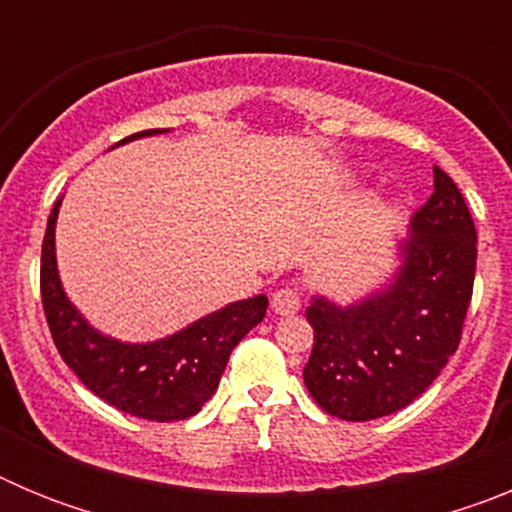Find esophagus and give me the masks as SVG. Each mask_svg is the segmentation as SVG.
I'll list each match as a JSON object with an SVG mask.
<instances>
[{
    "label": "esophagus",
    "mask_w": 512,
    "mask_h": 512,
    "mask_svg": "<svg viewBox=\"0 0 512 512\" xmlns=\"http://www.w3.org/2000/svg\"><path fill=\"white\" fill-rule=\"evenodd\" d=\"M271 310L277 312V315H295L300 310V295H297L295 289H277L274 295H271Z\"/></svg>",
    "instance_id": "esophagus-1"
}]
</instances>
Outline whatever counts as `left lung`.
<instances>
[{
	"label": "left lung",
	"mask_w": 512,
	"mask_h": 512,
	"mask_svg": "<svg viewBox=\"0 0 512 512\" xmlns=\"http://www.w3.org/2000/svg\"><path fill=\"white\" fill-rule=\"evenodd\" d=\"M390 274L351 302L310 297L315 330L307 392L341 420L392 415L423 395L461 338L472 300L477 233L451 176L433 166V194L397 243Z\"/></svg>",
	"instance_id": "obj_1"
}]
</instances>
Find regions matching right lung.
Here are the masks:
<instances>
[{"label":"right lung","instance_id":"right-lung-1","mask_svg":"<svg viewBox=\"0 0 512 512\" xmlns=\"http://www.w3.org/2000/svg\"><path fill=\"white\" fill-rule=\"evenodd\" d=\"M171 133L169 128L143 130L130 140ZM112 146V148H115ZM63 197L48 215L40 259V295L53 343L66 364L89 390L112 408L135 418L169 423L192 418L215 395L233 351L248 330L264 320L266 295L228 302L200 320L156 341H120L94 328L63 289L56 261V223Z\"/></svg>","mask_w":512,"mask_h":512}]
</instances>
